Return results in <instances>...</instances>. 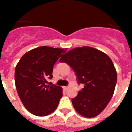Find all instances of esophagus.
<instances>
[{"label":"esophagus","mask_w":132,"mask_h":132,"mask_svg":"<svg viewBox=\"0 0 132 132\" xmlns=\"http://www.w3.org/2000/svg\"><path fill=\"white\" fill-rule=\"evenodd\" d=\"M63 89L65 90H67V88H68V87H63Z\"/></svg>","instance_id":"34e87169"}]
</instances>
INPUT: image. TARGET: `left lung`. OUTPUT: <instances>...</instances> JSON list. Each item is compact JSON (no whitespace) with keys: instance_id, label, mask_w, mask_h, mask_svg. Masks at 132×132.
Masks as SVG:
<instances>
[{"instance_id":"left-lung-1","label":"left lung","mask_w":132,"mask_h":132,"mask_svg":"<svg viewBox=\"0 0 132 132\" xmlns=\"http://www.w3.org/2000/svg\"><path fill=\"white\" fill-rule=\"evenodd\" d=\"M75 73L79 84L84 87L72 104L79 114L93 118L102 112L114 94L117 73L111 59L106 53L84 46L69 51L59 59Z\"/></svg>"}]
</instances>
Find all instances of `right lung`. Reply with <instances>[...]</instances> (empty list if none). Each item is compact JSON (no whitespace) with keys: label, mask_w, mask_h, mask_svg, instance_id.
I'll use <instances>...</instances> for the list:
<instances>
[{"label":"right lung","mask_w":132,"mask_h":132,"mask_svg":"<svg viewBox=\"0 0 132 132\" xmlns=\"http://www.w3.org/2000/svg\"><path fill=\"white\" fill-rule=\"evenodd\" d=\"M67 49L42 46L30 50L20 59L15 69V85L25 108L38 116L52 114L63 96L62 88L45 85L53 77V65Z\"/></svg>","instance_id":"add662e5"}]
</instances>
